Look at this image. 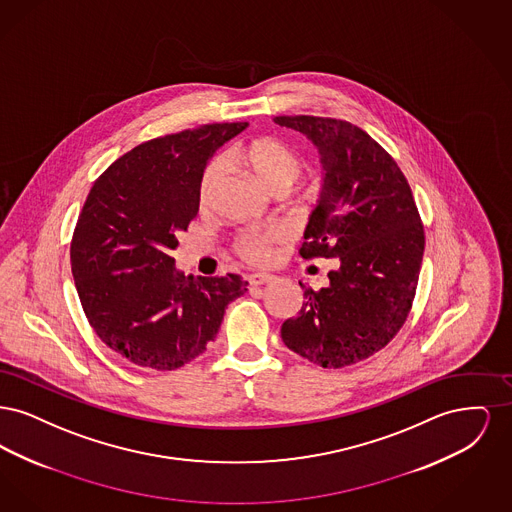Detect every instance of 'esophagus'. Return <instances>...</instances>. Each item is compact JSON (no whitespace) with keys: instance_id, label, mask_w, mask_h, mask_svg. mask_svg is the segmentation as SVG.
Listing matches in <instances>:
<instances>
[{"instance_id":"34e87169","label":"esophagus","mask_w":512,"mask_h":512,"mask_svg":"<svg viewBox=\"0 0 512 512\" xmlns=\"http://www.w3.org/2000/svg\"><path fill=\"white\" fill-rule=\"evenodd\" d=\"M272 280H274V276L268 274V272H253V274L247 276L249 286H263V284H268Z\"/></svg>"}]
</instances>
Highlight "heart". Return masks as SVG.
I'll return each mask as SVG.
<instances>
[{
  "label": "heart",
  "instance_id": "obj_1",
  "mask_svg": "<svg viewBox=\"0 0 512 512\" xmlns=\"http://www.w3.org/2000/svg\"><path fill=\"white\" fill-rule=\"evenodd\" d=\"M236 159L245 165L253 176L267 188L268 192L276 190H290L305 171V161L293 147L263 138L255 140L249 146L238 149ZM222 176V159H213L207 163L205 171L199 180V203L207 205L215 186ZM284 238L282 230L278 228H263V230H249L244 232L238 242L236 251L247 263H267L272 257V245L278 244Z\"/></svg>",
  "mask_w": 512,
  "mask_h": 512
}]
</instances>
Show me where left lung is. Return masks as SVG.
Returning <instances> with one entry per match:
<instances>
[{
    "label": "left lung",
    "mask_w": 512,
    "mask_h": 512,
    "mask_svg": "<svg viewBox=\"0 0 512 512\" xmlns=\"http://www.w3.org/2000/svg\"><path fill=\"white\" fill-rule=\"evenodd\" d=\"M274 122L305 134L322 163V190L299 253L340 265L326 288L305 290L299 315L282 324V340L324 368L359 363L388 345L413 305L424 253L413 192L359 126L307 115Z\"/></svg>",
    "instance_id": "left-lung-1"
}]
</instances>
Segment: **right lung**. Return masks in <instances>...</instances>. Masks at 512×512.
I'll use <instances>...</instances> for the list:
<instances>
[{
  "instance_id": "add662e5",
  "label": "right lung",
  "mask_w": 512,
  "mask_h": 512,
  "mask_svg": "<svg viewBox=\"0 0 512 512\" xmlns=\"http://www.w3.org/2000/svg\"><path fill=\"white\" fill-rule=\"evenodd\" d=\"M247 122L203 124L124 153L92 186L74 228L71 267L88 322L130 363L174 370L217 338L247 292L238 274L194 278L171 257L199 211V180Z\"/></svg>"
}]
</instances>
